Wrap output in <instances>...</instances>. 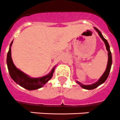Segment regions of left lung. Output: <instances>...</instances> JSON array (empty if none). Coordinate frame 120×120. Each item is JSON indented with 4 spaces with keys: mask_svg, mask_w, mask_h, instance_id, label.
<instances>
[{
    "mask_svg": "<svg viewBox=\"0 0 120 120\" xmlns=\"http://www.w3.org/2000/svg\"><path fill=\"white\" fill-rule=\"evenodd\" d=\"M94 29L96 30V32L98 33V35H99V37L101 38V39L102 40V41L104 42L105 45V47H106L107 51H108V62H107V68L105 69V72H104V74H102V76L100 77V79L98 80L97 82H95L94 83H93L91 85H83L82 83L78 82V81H76V83H77L79 85H80V86L82 88H84V89L86 90H93L96 88V87H98V86H99L100 85H101L102 83H103L104 82H105L106 79H107V77L109 76V72L110 71V69H111V66L112 64V54L111 52H110V46L109 45L108 42L105 40V38H104V37L102 36V34L101 33L100 31L97 29V28L94 27Z\"/></svg>",
    "mask_w": 120,
    "mask_h": 120,
    "instance_id": "8db88e82",
    "label": "left lung"
}]
</instances>
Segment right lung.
Here are the masks:
<instances>
[{
    "label": "right lung",
    "instance_id": "add662e5",
    "mask_svg": "<svg viewBox=\"0 0 120 120\" xmlns=\"http://www.w3.org/2000/svg\"><path fill=\"white\" fill-rule=\"evenodd\" d=\"M13 42V41L10 44L7 58V66L10 77L18 85H19L21 86L28 90H34L41 88L52 78L55 70V67L52 68L49 74L45 76L38 77V78L29 77V75L18 69L14 65L12 60L11 54V46Z\"/></svg>",
    "mask_w": 120,
    "mask_h": 120
}]
</instances>
